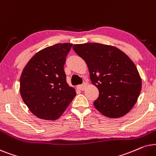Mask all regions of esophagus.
Segmentation results:
<instances>
[{"label":"esophagus","instance_id":"obj_1","mask_svg":"<svg viewBox=\"0 0 156 156\" xmlns=\"http://www.w3.org/2000/svg\"><path fill=\"white\" fill-rule=\"evenodd\" d=\"M86 86H87V84L86 83H83L81 84V85H80V86H78V87H77V88L79 89L80 90H82L83 91V90H84L85 89H86Z\"/></svg>","mask_w":156,"mask_h":156}]
</instances>
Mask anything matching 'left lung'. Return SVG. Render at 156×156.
I'll return each instance as SVG.
<instances>
[{"label":"left lung","mask_w":156,"mask_h":156,"mask_svg":"<svg viewBox=\"0 0 156 156\" xmlns=\"http://www.w3.org/2000/svg\"><path fill=\"white\" fill-rule=\"evenodd\" d=\"M73 48L86 63L91 82L98 89V98L93 102L95 108L112 118L128 113L142 86L133 62L112 45L88 43L74 45Z\"/></svg>","instance_id":"8db88e82"}]
</instances>
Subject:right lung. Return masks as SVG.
Segmentation results:
<instances>
[{
	"instance_id": "obj_1",
	"label": "right lung",
	"mask_w": 156,
	"mask_h": 156,
	"mask_svg": "<svg viewBox=\"0 0 156 156\" xmlns=\"http://www.w3.org/2000/svg\"><path fill=\"white\" fill-rule=\"evenodd\" d=\"M71 43L41 50L28 61L20 76V93L29 110L43 120H56L76 95L64 71Z\"/></svg>"
}]
</instances>
